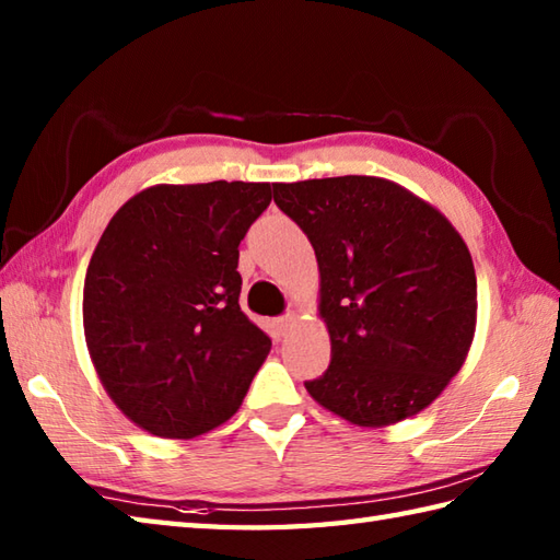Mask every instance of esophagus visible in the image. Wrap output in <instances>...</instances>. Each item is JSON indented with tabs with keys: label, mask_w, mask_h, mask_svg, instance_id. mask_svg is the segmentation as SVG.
Returning <instances> with one entry per match:
<instances>
[{
	"label": "esophagus",
	"mask_w": 560,
	"mask_h": 560,
	"mask_svg": "<svg viewBox=\"0 0 560 560\" xmlns=\"http://www.w3.org/2000/svg\"><path fill=\"white\" fill-rule=\"evenodd\" d=\"M293 323H295L293 315H283V317H279V319H277V329H279V335H281V337H287V335H289V329L293 327Z\"/></svg>",
	"instance_id": "obj_1"
}]
</instances>
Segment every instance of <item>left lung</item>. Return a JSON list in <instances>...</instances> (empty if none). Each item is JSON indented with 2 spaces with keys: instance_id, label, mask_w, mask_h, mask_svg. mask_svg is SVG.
<instances>
[{
  "instance_id": "obj_1",
  "label": "left lung",
  "mask_w": 560,
  "mask_h": 560,
  "mask_svg": "<svg viewBox=\"0 0 560 560\" xmlns=\"http://www.w3.org/2000/svg\"><path fill=\"white\" fill-rule=\"evenodd\" d=\"M319 265V315L331 359L305 389L359 425L425 409L471 347L477 273L452 223L383 177L273 185Z\"/></svg>"
}]
</instances>
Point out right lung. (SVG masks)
I'll list each match as a JSON object with an SVG mask.
<instances>
[{
  "label": "right lung",
  "instance_id": "1",
  "mask_svg": "<svg viewBox=\"0 0 560 560\" xmlns=\"http://www.w3.org/2000/svg\"><path fill=\"white\" fill-rule=\"evenodd\" d=\"M269 183L156 185L110 219L83 283V329L103 387L161 438L229 421L271 349L241 311V241Z\"/></svg>",
  "mask_w": 560,
  "mask_h": 560
}]
</instances>
